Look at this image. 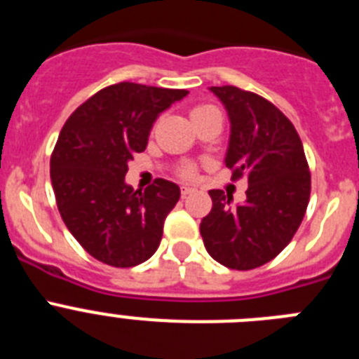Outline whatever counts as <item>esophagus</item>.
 <instances>
[{
	"label": "esophagus",
	"mask_w": 359,
	"mask_h": 359,
	"mask_svg": "<svg viewBox=\"0 0 359 359\" xmlns=\"http://www.w3.org/2000/svg\"><path fill=\"white\" fill-rule=\"evenodd\" d=\"M196 189H192V187H182V196L183 198H187V196L194 194Z\"/></svg>",
	"instance_id": "1"
}]
</instances>
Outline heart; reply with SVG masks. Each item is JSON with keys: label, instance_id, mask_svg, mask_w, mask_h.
<instances>
[{"label": "heart", "instance_id": "b5f03b06", "mask_svg": "<svg viewBox=\"0 0 359 359\" xmlns=\"http://www.w3.org/2000/svg\"><path fill=\"white\" fill-rule=\"evenodd\" d=\"M210 111H215V107L212 106H198L192 109V118L199 115H205V113H210ZM180 176L185 177V180H194L198 176V169H196V165H183L182 169H180Z\"/></svg>", "mask_w": 359, "mask_h": 359}]
</instances>
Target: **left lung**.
<instances>
[{
    "label": "left lung",
    "mask_w": 359,
    "mask_h": 359,
    "mask_svg": "<svg viewBox=\"0 0 359 359\" xmlns=\"http://www.w3.org/2000/svg\"><path fill=\"white\" fill-rule=\"evenodd\" d=\"M230 116L226 163L231 180L246 177V201L231 207L210 190L212 210L199 224L212 259L230 269H255L286 248L302 223L311 172L297 129L277 106L236 86H212Z\"/></svg>",
    "instance_id": "8db88e82"
}]
</instances>
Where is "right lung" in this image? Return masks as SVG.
Segmentation results:
<instances>
[{"mask_svg": "<svg viewBox=\"0 0 359 359\" xmlns=\"http://www.w3.org/2000/svg\"><path fill=\"white\" fill-rule=\"evenodd\" d=\"M187 93L118 82L88 98L62 126L50 158L57 208L72 236L97 261L133 268L160 246L180 187L158 177L140 192L123 177L128 161L147 147L158 115Z\"/></svg>", "mask_w": 359, "mask_h": 359, "instance_id": "1", "label": "right lung"}]
</instances>
